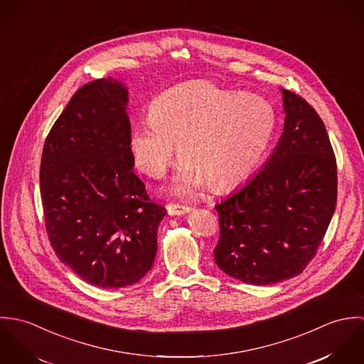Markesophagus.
Instances as JSON below:
<instances>
[{
	"label": "esophagus",
	"mask_w": 364,
	"mask_h": 364,
	"mask_svg": "<svg viewBox=\"0 0 364 364\" xmlns=\"http://www.w3.org/2000/svg\"><path fill=\"white\" fill-rule=\"evenodd\" d=\"M166 210H168V213L171 215H181V214L188 213L191 208L185 206V205H179V203H168L166 205Z\"/></svg>",
	"instance_id": "34e87169"
}]
</instances>
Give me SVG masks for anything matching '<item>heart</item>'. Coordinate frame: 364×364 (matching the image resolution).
<instances>
[{"mask_svg":"<svg viewBox=\"0 0 364 364\" xmlns=\"http://www.w3.org/2000/svg\"><path fill=\"white\" fill-rule=\"evenodd\" d=\"M273 106L211 81H192L166 90L151 102L149 119L133 124L129 151L134 166L162 178L175 156L183 161L175 192L196 196L211 185L228 191L259 165L274 136Z\"/></svg>","mask_w":364,"mask_h":364,"instance_id":"obj_1","label":"heart"}]
</instances>
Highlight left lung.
<instances>
[{
    "instance_id": "8db88e82",
    "label": "left lung",
    "mask_w": 364,
    "mask_h": 364,
    "mask_svg": "<svg viewBox=\"0 0 364 364\" xmlns=\"http://www.w3.org/2000/svg\"><path fill=\"white\" fill-rule=\"evenodd\" d=\"M282 94L286 119L277 147L244 188L215 206L217 266L257 286L300 274L336 206V158L325 124L304 98Z\"/></svg>"
}]
</instances>
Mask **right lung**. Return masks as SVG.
Here are the masks:
<instances>
[{
	"instance_id": "add662e5",
	"label": "right lung",
	"mask_w": 364,
	"mask_h": 364,
	"mask_svg": "<svg viewBox=\"0 0 364 364\" xmlns=\"http://www.w3.org/2000/svg\"><path fill=\"white\" fill-rule=\"evenodd\" d=\"M127 90L95 80L70 100L46 137L41 196L58 259L102 289L140 282L153 267L166 214L132 171Z\"/></svg>"
}]
</instances>
